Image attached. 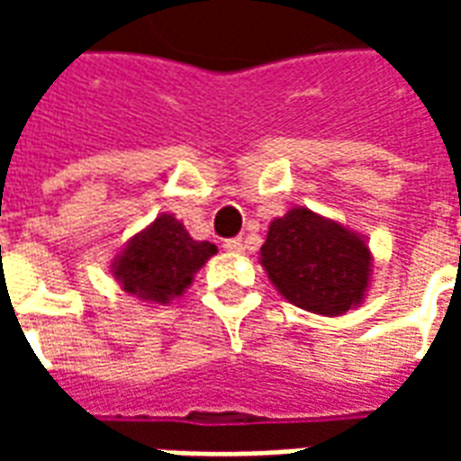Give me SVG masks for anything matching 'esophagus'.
Returning <instances> with one entry per match:
<instances>
[{"instance_id":"obj_1","label":"esophagus","mask_w":461,"mask_h":461,"mask_svg":"<svg viewBox=\"0 0 461 461\" xmlns=\"http://www.w3.org/2000/svg\"><path fill=\"white\" fill-rule=\"evenodd\" d=\"M224 249L231 251V254H237V251H244V240L237 237V240H227L224 241Z\"/></svg>"}]
</instances>
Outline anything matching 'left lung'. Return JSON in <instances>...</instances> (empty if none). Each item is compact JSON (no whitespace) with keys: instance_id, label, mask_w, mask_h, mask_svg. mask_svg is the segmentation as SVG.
I'll return each instance as SVG.
<instances>
[{"instance_id":"obj_1","label":"left lung","mask_w":461,"mask_h":461,"mask_svg":"<svg viewBox=\"0 0 461 461\" xmlns=\"http://www.w3.org/2000/svg\"><path fill=\"white\" fill-rule=\"evenodd\" d=\"M259 264L289 303L343 316L366 301L375 259L366 234L309 207H291L271 220Z\"/></svg>"}]
</instances>
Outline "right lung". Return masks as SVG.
Segmentation results:
<instances>
[{
    "label": "right lung",
    "instance_id": "right-lung-1",
    "mask_svg": "<svg viewBox=\"0 0 461 461\" xmlns=\"http://www.w3.org/2000/svg\"><path fill=\"white\" fill-rule=\"evenodd\" d=\"M214 254L212 241L192 240L172 212H160L122 244L111 261V276L145 306H167L190 289L194 274Z\"/></svg>",
    "mask_w": 461,
    "mask_h": 461
}]
</instances>
